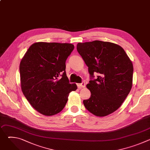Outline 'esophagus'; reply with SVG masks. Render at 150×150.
Returning a JSON list of instances; mask_svg holds the SVG:
<instances>
[{
	"label": "esophagus",
	"instance_id": "esophagus-1",
	"mask_svg": "<svg viewBox=\"0 0 150 150\" xmlns=\"http://www.w3.org/2000/svg\"><path fill=\"white\" fill-rule=\"evenodd\" d=\"M77 86L79 87V88H84L85 87V83L84 82H82V83H78L77 84Z\"/></svg>",
	"mask_w": 150,
	"mask_h": 150
}]
</instances>
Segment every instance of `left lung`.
Returning <instances> with one entry per match:
<instances>
[{"mask_svg":"<svg viewBox=\"0 0 150 150\" xmlns=\"http://www.w3.org/2000/svg\"><path fill=\"white\" fill-rule=\"evenodd\" d=\"M76 49L88 67L90 81L87 87L89 99L83 101L90 112L97 116H108L118 109L132 85V63L120 46L96 40L79 42ZM98 73L95 79L93 74Z\"/></svg>","mask_w":150,"mask_h":150,"instance_id":"obj_1","label":"left lung"}]
</instances>
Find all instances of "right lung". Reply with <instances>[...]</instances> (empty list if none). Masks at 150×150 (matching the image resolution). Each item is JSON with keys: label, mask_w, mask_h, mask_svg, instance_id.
<instances>
[{"label": "right lung", "mask_w": 150, "mask_h": 150, "mask_svg": "<svg viewBox=\"0 0 150 150\" xmlns=\"http://www.w3.org/2000/svg\"><path fill=\"white\" fill-rule=\"evenodd\" d=\"M74 49L69 43L38 42L32 45L20 63L22 91L37 112L52 116L61 112L75 83L66 74V60Z\"/></svg>", "instance_id": "1"}]
</instances>
